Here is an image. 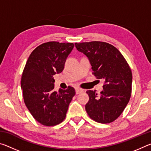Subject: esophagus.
Wrapping results in <instances>:
<instances>
[{
  "label": "esophagus",
  "instance_id": "34e87169",
  "mask_svg": "<svg viewBox=\"0 0 151 151\" xmlns=\"http://www.w3.org/2000/svg\"><path fill=\"white\" fill-rule=\"evenodd\" d=\"M83 92H84V90H83V89L80 88H76V94H81V93H83Z\"/></svg>",
  "mask_w": 151,
  "mask_h": 151
}]
</instances>
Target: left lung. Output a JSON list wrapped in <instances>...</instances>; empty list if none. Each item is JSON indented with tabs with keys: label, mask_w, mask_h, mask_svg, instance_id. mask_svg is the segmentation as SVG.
Here are the masks:
<instances>
[{
	"label": "left lung",
	"mask_w": 151,
	"mask_h": 151,
	"mask_svg": "<svg viewBox=\"0 0 151 151\" xmlns=\"http://www.w3.org/2000/svg\"><path fill=\"white\" fill-rule=\"evenodd\" d=\"M79 52L87 57L93 74L104 81L100 95L87 91L85 105L88 116L100 123H109L121 115L131 98L132 72L123 56L114 46L100 41L75 43Z\"/></svg>",
	"instance_id": "1"
}]
</instances>
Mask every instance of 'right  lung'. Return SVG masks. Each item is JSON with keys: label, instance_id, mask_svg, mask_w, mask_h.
Listing matches in <instances>:
<instances>
[{"label": "right lung", "instance_id": "1", "mask_svg": "<svg viewBox=\"0 0 151 151\" xmlns=\"http://www.w3.org/2000/svg\"><path fill=\"white\" fill-rule=\"evenodd\" d=\"M74 48L73 43L48 42L39 45L28 58L21 78L24 103L36 121L55 126L65 119L75 91H54L53 76L60 73Z\"/></svg>", "mask_w": 151, "mask_h": 151}]
</instances>
